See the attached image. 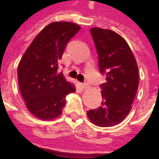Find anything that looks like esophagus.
Wrapping results in <instances>:
<instances>
[{"label":"esophagus","mask_w":159,"mask_h":159,"mask_svg":"<svg viewBox=\"0 0 159 159\" xmlns=\"http://www.w3.org/2000/svg\"><path fill=\"white\" fill-rule=\"evenodd\" d=\"M81 86H82V88H83V89H89V84H87V83H83Z\"/></svg>","instance_id":"obj_1"}]
</instances>
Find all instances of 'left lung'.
Returning a JSON list of instances; mask_svg holds the SVG:
<instances>
[{
	"label": "left lung",
	"instance_id": "obj_1",
	"mask_svg": "<svg viewBox=\"0 0 159 159\" xmlns=\"http://www.w3.org/2000/svg\"><path fill=\"white\" fill-rule=\"evenodd\" d=\"M99 55L100 72L107 76L101 84V107L87 112L99 127H111L121 123L131 111L139 86L136 59L122 36L111 30L90 29Z\"/></svg>",
	"mask_w": 159,
	"mask_h": 159
}]
</instances>
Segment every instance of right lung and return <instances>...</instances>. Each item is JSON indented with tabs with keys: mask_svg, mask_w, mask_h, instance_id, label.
Here are the masks:
<instances>
[{
	"mask_svg": "<svg viewBox=\"0 0 159 159\" xmlns=\"http://www.w3.org/2000/svg\"><path fill=\"white\" fill-rule=\"evenodd\" d=\"M80 27L71 22H52L34 38L19 61L18 80L27 109L42 120L59 117L66 97L76 91L59 72V61L69 40Z\"/></svg>",
	"mask_w": 159,
	"mask_h": 159,
	"instance_id": "right-lung-1",
	"label": "right lung"
}]
</instances>
